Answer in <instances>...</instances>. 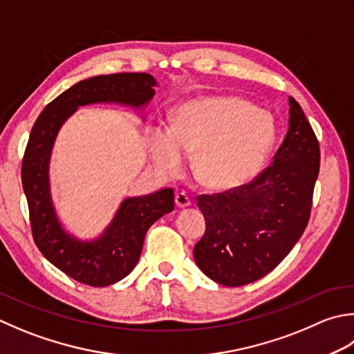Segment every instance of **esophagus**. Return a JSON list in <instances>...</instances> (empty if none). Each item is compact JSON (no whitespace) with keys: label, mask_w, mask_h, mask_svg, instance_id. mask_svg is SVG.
Segmentation results:
<instances>
[{"label":"esophagus","mask_w":354,"mask_h":354,"mask_svg":"<svg viewBox=\"0 0 354 354\" xmlns=\"http://www.w3.org/2000/svg\"><path fill=\"white\" fill-rule=\"evenodd\" d=\"M175 204H176L178 209H185V207L192 205V201H190V198H189V195H187V193L179 192V193H176V196H175Z\"/></svg>","instance_id":"esophagus-1"}]
</instances>
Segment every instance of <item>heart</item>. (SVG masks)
<instances>
[{"instance_id":"obj_1","label":"heart","mask_w":354,"mask_h":354,"mask_svg":"<svg viewBox=\"0 0 354 354\" xmlns=\"http://www.w3.org/2000/svg\"><path fill=\"white\" fill-rule=\"evenodd\" d=\"M276 138L274 120L266 110L233 95L199 96L171 110L170 127L153 126L147 153L164 176L181 175L185 155L205 187L233 190L247 184L266 164Z\"/></svg>"}]
</instances>
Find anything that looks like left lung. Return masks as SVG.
I'll use <instances>...</instances> for the list:
<instances>
[{
    "label": "left lung",
    "mask_w": 354,
    "mask_h": 354,
    "mask_svg": "<svg viewBox=\"0 0 354 354\" xmlns=\"http://www.w3.org/2000/svg\"><path fill=\"white\" fill-rule=\"evenodd\" d=\"M288 106V131L273 162L250 184L196 199L205 233L193 256L201 272L221 286L264 278L292 252L308 224L319 142L292 96Z\"/></svg>",
    "instance_id": "1"
}]
</instances>
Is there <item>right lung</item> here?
Instances as JSON below:
<instances>
[{
  "label": "right lung",
  "instance_id": "right-lung-1",
  "mask_svg": "<svg viewBox=\"0 0 354 354\" xmlns=\"http://www.w3.org/2000/svg\"><path fill=\"white\" fill-rule=\"evenodd\" d=\"M149 73L100 75L76 82L47 104L35 121L24 151L21 179L29 204L35 244L44 258L72 279L92 287L121 281L135 268L150 225L175 209L173 189L126 198L106 230L92 241L75 238L62 227L50 195L48 164L58 131L78 107L121 104L144 109L155 96Z\"/></svg>",
  "mask_w": 354,
  "mask_h": 354
}]
</instances>
